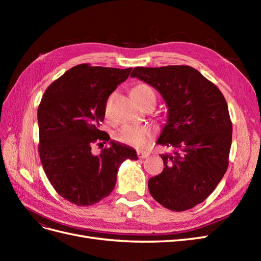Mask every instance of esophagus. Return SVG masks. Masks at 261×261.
Segmentation results:
<instances>
[{
    "mask_svg": "<svg viewBox=\"0 0 261 261\" xmlns=\"http://www.w3.org/2000/svg\"><path fill=\"white\" fill-rule=\"evenodd\" d=\"M150 153L148 151H144V150H139V151H137V155L139 159H145V158H147Z\"/></svg>",
    "mask_w": 261,
    "mask_h": 261,
    "instance_id": "1",
    "label": "esophagus"
}]
</instances>
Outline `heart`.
Listing matches in <instances>:
<instances>
[{
  "mask_svg": "<svg viewBox=\"0 0 261 261\" xmlns=\"http://www.w3.org/2000/svg\"><path fill=\"white\" fill-rule=\"evenodd\" d=\"M132 97L139 106L149 101L155 102V93L151 87L145 84L136 85L130 90ZM152 136V128L148 125L126 124L115 133V138L122 144L140 148L147 145Z\"/></svg>",
  "mask_w": 261,
  "mask_h": 261,
  "instance_id": "b5f03b06",
  "label": "heart"
}]
</instances>
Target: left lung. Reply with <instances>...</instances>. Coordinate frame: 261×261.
<instances>
[{
    "instance_id": "1",
    "label": "left lung",
    "mask_w": 261,
    "mask_h": 261,
    "mask_svg": "<svg viewBox=\"0 0 261 261\" xmlns=\"http://www.w3.org/2000/svg\"><path fill=\"white\" fill-rule=\"evenodd\" d=\"M132 77L152 86L168 108L156 144L173 151L160 154L164 169L148 181L163 207L185 211L202 202L225 174L232 122L218 87L185 65L135 67Z\"/></svg>"
}]
</instances>
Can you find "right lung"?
<instances>
[{
  "mask_svg": "<svg viewBox=\"0 0 261 261\" xmlns=\"http://www.w3.org/2000/svg\"><path fill=\"white\" fill-rule=\"evenodd\" d=\"M132 68L80 64L46 88L38 108L39 155L45 175L63 198L76 206H92L114 189L117 171L136 150L110 141L94 155L91 145L109 141L100 129L107 101Z\"/></svg>",
  "mask_w": 261,
  "mask_h": 261,
  "instance_id": "1",
  "label": "right lung"
}]
</instances>
